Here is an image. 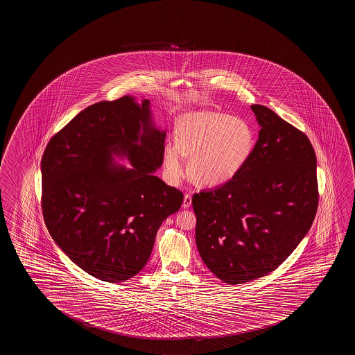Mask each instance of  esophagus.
Here are the masks:
<instances>
[{
  "instance_id": "1",
  "label": "esophagus",
  "mask_w": 355,
  "mask_h": 355,
  "mask_svg": "<svg viewBox=\"0 0 355 355\" xmlns=\"http://www.w3.org/2000/svg\"><path fill=\"white\" fill-rule=\"evenodd\" d=\"M191 204H192V196L189 194V193H186L184 194V199H183V204H182V207L187 209V208H189L191 207Z\"/></svg>"
}]
</instances>
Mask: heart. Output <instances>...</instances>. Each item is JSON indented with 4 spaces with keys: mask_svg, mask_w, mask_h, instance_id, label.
<instances>
[{
    "mask_svg": "<svg viewBox=\"0 0 355 355\" xmlns=\"http://www.w3.org/2000/svg\"><path fill=\"white\" fill-rule=\"evenodd\" d=\"M175 140L164 146L163 167L167 180L178 183L188 173L207 186L233 178L244 166L254 147V132L248 122L216 111H197L180 116Z\"/></svg>",
    "mask_w": 355,
    "mask_h": 355,
    "instance_id": "obj_1",
    "label": "heart"
}]
</instances>
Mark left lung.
Listing matches in <instances>:
<instances>
[{
  "mask_svg": "<svg viewBox=\"0 0 355 355\" xmlns=\"http://www.w3.org/2000/svg\"><path fill=\"white\" fill-rule=\"evenodd\" d=\"M261 130L233 178L196 193V241L218 279L238 285L279 268L312 227L318 208L317 159L307 135L263 105Z\"/></svg>",
  "mask_w": 355,
  "mask_h": 355,
  "instance_id": "left-lung-1",
  "label": "left lung"
}]
</instances>
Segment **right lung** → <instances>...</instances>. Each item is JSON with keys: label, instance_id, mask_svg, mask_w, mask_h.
I'll return each mask as SVG.
<instances>
[{"label": "right lung", "instance_id": "1", "mask_svg": "<svg viewBox=\"0 0 355 355\" xmlns=\"http://www.w3.org/2000/svg\"><path fill=\"white\" fill-rule=\"evenodd\" d=\"M148 106L131 96L92 105L53 136L42 157L48 232L71 261L106 282L140 272L158 227L183 202L180 189L153 175L166 134L152 128ZM112 153L128 155L133 168L111 165Z\"/></svg>", "mask_w": 355, "mask_h": 355}]
</instances>
